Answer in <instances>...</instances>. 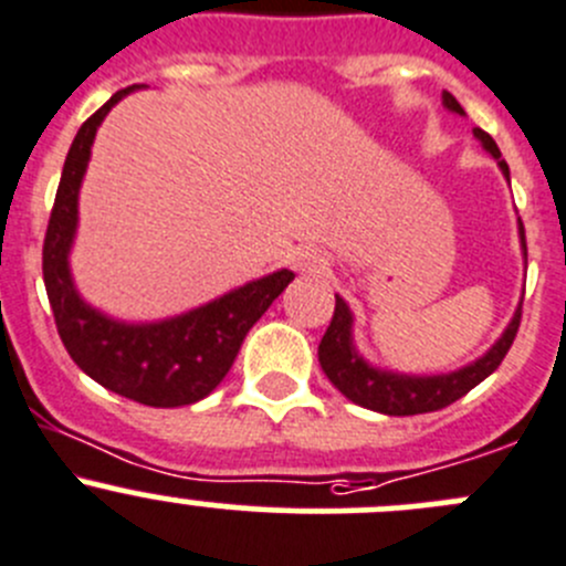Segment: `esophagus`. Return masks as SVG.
<instances>
[{
    "instance_id": "34e87169",
    "label": "esophagus",
    "mask_w": 566,
    "mask_h": 566,
    "mask_svg": "<svg viewBox=\"0 0 566 566\" xmlns=\"http://www.w3.org/2000/svg\"><path fill=\"white\" fill-rule=\"evenodd\" d=\"M293 265L301 273H323L328 268V260L323 254H317V251H304V254L295 256Z\"/></svg>"
}]
</instances>
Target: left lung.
<instances>
[{
  "label": "left lung",
  "mask_w": 566,
  "mask_h": 566,
  "mask_svg": "<svg viewBox=\"0 0 566 566\" xmlns=\"http://www.w3.org/2000/svg\"><path fill=\"white\" fill-rule=\"evenodd\" d=\"M442 104H446L451 113L464 115L462 104L451 96V93H442ZM473 135L479 137L481 146L490 151L492 157L501 166L503 177L509 179V166L506 160H501V149L497 144L486 135L484 129H473ZM520 240H523L525 251V229L520 221ZM337 304H334L332 323H328L326 334H323L321 345H317V359H321L323 373L328 376V381L339 389L348 400L365 406V409L381 411L389 417H406V415H426V411H437L451 406L453 400H459L462 395H468L470 389L479 387L486 376L497 370V365L503 361V356L512 348L514 337H517L520 328V315H523V304L514 312L512 323L506 326V332L501 334L495 345L486 350L481 359L470 361V365L459 367L453 373H440V376H406V373H392V370H378V367L367 365L359 356L354 345V315H350L348 304H345L339 295H334Z\"/></svg>",
  "instance_id": "1"
}]
</instances>
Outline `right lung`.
Wrapping results in <instances>:
<instances>
[{
	"instance_id": "add662e5",
	"label": "right lung",
	"mask_w": 566,
	"mask_h": 566,
	"mask_svg": "<svg viewBox=\"0 0 566 566\" xmlns=\"http://www.w3.org/2000/svg\"><path fill=\"white\" fill-rule=\"evenodd\" d=\"M135 85L113 93L76 132L43 240V284L57 334L71 359L93 381L146 406H188L207 398L232 367L249 328L295 279L276 271L210 304L160 323H120L87 306L74 287L69 251L76 234V201L91 146L104 115Z\"/></svg>"
}]
</instances>
